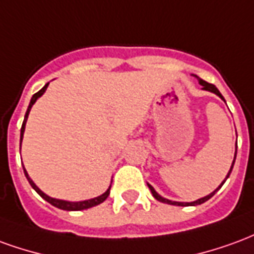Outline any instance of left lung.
I'll list each match as a JSON object with an SVG mask.
<instances>
[{
	"label": "left lung",
	"instance_id": "obj_1",
	"mask_svg": "<svg viewBox=\"0 0 254 254\" xmlns=\"http://www.w3.org/2000/svg\"><path fill=\"white\" fill-rule=\"evenodd\" d=\"M193 76H194V77H196L197 80H198V83L201 84L202 89H205V91H209V92H212V94L218 95L220 99L224 100V98H223V96H222V94L219 92V89L216 88V87H215L213 84H209V83H207V81H204L202 78H200V77H198V76H196V74H193ZM224 102H226V100H224ZM235 158H237V141H235L234 160H233V163H231V167H230V170H229V173H227V176H226V178H224V181L222 182V184H220V185H219V187L212 191V193H209V194H207V196H204V197H201V198H198V200H196V201H190V202L173 201V200H169V198H165V197L160 196L159 193L155 190L154 187H151L149 184H147V185H148L149 190L152 191V196H154L155 198H156V200H158V201H160V202H165V204H171V205H180V207H190V205H200V204H202V202H205V201H207V200H209V198H211V197H212L213 194H215V191H218V189H220V188H222V185H223L224 182H226V180H227V178H229V177H230V174H231V170H233V167H234V163H235Z\"/></svg>",
	"mask_w": 254,
	"mask_h": 254
}]
</instances>
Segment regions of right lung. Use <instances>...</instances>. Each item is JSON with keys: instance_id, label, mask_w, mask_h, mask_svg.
Wrapping results in <instances>:
<instances>
[{"instance_id": "obj_1", "label": "right lung", "mask_w": 254, "mask_h": 254, "mask_svg": "<svg viewBox=\"0 0 254 254\" xmlns=\"http://www.w3.org/2000/svg\"><path fill=\"white\" fill-rule=\"evenodd\" d=\"M47 87H49V83L45 84V87H43L41 91H38L36 94L32 95L30 105H28V109H27V113H25V116H24V121H23V125H21V130H20V141H23V136H24V130H25V124H27V120H28V116H30V111L31 109H32V106L35 105L36 100L39 99L42 95L46 92ZM23 169H24V174L25 177H27L28 182H30V185L32 187V189H34V190H35L36 193L42 197V198H45L47 202H50L52 205L60 208V209H64V211H81V209H88V208L95 207V205H98V204H100V202L105 201L106 198L109 197V194H110L111 185L109 187V189L103 193V194H100V196L98 197H94V198H89V200H83V201H67V200L54 198V197L47 196L46 193H43L39 188L36 187L35 182L32 181V180L30 178V176H28V173H27V170H25V167H23Z\"/></svg>"}]
</instances>
